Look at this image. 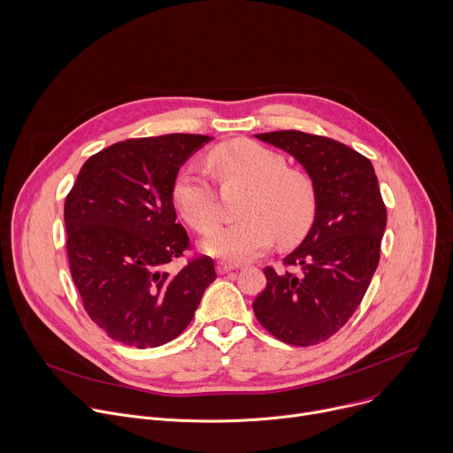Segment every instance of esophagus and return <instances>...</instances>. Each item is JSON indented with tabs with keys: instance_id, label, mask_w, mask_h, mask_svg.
<instances>
[{
	"instance_id": "34e87169",
	"label": "esophagus",
	"mask_w": 453,
	"mask_h": 453,
	"mask_svg": "<svg viewBox=\"0 0 453 453\" xmlns=\"http://www.w3.org/2000/svg\"><path fill=\"white\" fill-rule=\"evenodd\" d=\"M238 265H234V264H231V262H219L217 264V271H219V274H226V273H231V271H234Z\"/></svg>"
}]
</instances>
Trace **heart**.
Returning <instances> with one entry per match:
<instances>
[{
  "mask_svg": "<svg viewBox=\"0 0 453 453\" xmlns=\"http://www.w3.org/2000/svg\"><path fill=\"white\" fill-rule=\"evenodd\" d=\"M208 166L222 184H243L247 193L240 213L243 219L217 226L204 240L210 254L245 262L262 254L278 236L290 245L310 229L317 196L311 179L294 168L278 152L249 140H234L215 147ZM172 201L182 219L199 233L217 220V193L199 172L182 168L172 184Z\"/></svg>",
  "mask_w": 453,
  "mask_h": 453,
  "instance_id": "1",
  "label": "heart"
}]
</instances>
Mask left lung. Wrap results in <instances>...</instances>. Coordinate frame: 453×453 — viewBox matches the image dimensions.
Here are the masks:
<instances>
[{"label": "left lung", "instance_id": "8db88e82", "mask_svg": "<svg viewBox=\"0 0 453 453\" xmlns=\"http://www.w3.org/2000/svg\"><path fill=\"white\" fill-rule=\"evenodd\" d=\"M294 156L310 175L317 210L297 249L252 303L260 325L290 346H313L335 335L358 308L380 262L387 224L378 179L357 150L301 131L256 134Z\"/></svg>", "mask_w": 453, "mask_h": 453}]
</instances>
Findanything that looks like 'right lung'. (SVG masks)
<instances>
[{
	"mask_svg": "<svg viewBox=\"0 0 453 453\" xmlns=\"http://www.w3.org/2000/svg\"><path fill=\"white\" fill-rule=\"evenodd\" d=\"M203 134H166L114 143L81 168L64 204L72 278L84 308L112 341L163 346L189 325L217 280L210 256L177 274L163 271L189 247L175 222L172 184Z\"/></svg>",
	"mask_w": 453,
	"mask_h": 453,
	"instance_id": "right-lung-1",
	"label": "right lung"
}]
</instances>
